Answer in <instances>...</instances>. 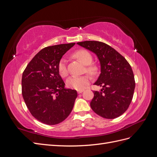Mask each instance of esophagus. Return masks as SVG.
Listing matches in <instances>:
<instances>
[{
    "label": "esophagus",
    "instance_id": "esophagus-1",
    "mask_svg": "<svg viewBox=\"0 0 157 157\" xmlns=\"http://www.w3.org/2000/svg\"><path fill=\"white\" fill-rule=\"evenodd\" d=\"M83 91H84V90H77V92H78V94H80V93H82Z\"/></svg>",
    "mask_w": 157,
    "mask_h": 157
}]
</instances>
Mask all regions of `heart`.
I'll return each instance as SVG.
<instances>
[{
	"mask_svg": "<svg viewBox=\"0 0 157 157\" xmlns=\"http://www.w3.org/2000/svg\"><path fill=\"white\" fill-rule=\"evenodd\" d=\"M74 56L80 61L88 65L86 71L88 73L94 74L96 72L97 68L94 65H90L92 61V57L89 52L85 50H80L75 52ZM58 71L61 77H65L68 74V71L66 65V60L64 58L61 59L58 64ZM90 81V77L88 75H83L80 77H71L67 80V85L69 88L76 90L83 89Z\"/></svg>",
	"mask_w": 157,
	"mask_h": 157,
	"instance_id": "b5f03b06",
	"label": "heart"
}]
</instances>
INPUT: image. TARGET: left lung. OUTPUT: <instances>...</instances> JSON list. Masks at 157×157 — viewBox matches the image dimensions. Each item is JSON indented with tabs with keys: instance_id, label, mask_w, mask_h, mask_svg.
Listing matches in <instances>:
<instances>
[{
	"instance_id": "1",
	"label": "left lung",
	"mask_w": 157,
	"mask_h": 157,
	"mask_svg": "<svg viewBox=\"0 0 157 157\" xmlns=\"http://www.w3.org/2000/svg\"><path fill=\"white\" fill-rule=\"evenodd\" d=\"M77 44L96 54L100 63L101 73L94 84L102 88L94 91L90 107L103 118L113 119L121 116L128 109L134 96L136 84L130 65L103 42L86 40Z\"/></svg>"
}]
</instances>
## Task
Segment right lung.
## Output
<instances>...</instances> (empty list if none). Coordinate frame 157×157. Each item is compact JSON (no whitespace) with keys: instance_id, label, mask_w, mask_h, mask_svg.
<instances>
[{"instance_id":"obj_1","label":"right lung","mask_w":157,"mask_h":157,"mask_svg":"<svg viewBox=\"0 0 157 157\" xmlns=\"http://www.w3.org/2000/svg\"><path fill=\"white\" fill-rule=\"evenodd\" d=\"M75 44L46 47L35 56L23 73V99L31 115L44 124H59L73 108L77 92L65 87L58 64L62 56Z\"/></svg>"}]
</instances>
